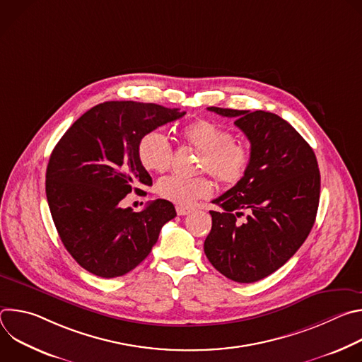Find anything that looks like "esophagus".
Masks as SVG:
<instances>
[{
  "label": "esophagus",
  "mask_w": 362,
  "mask_h": 362,
  "mask_svg": "<svg viewBox=\"0 0 362 362\" xmlns=\"http://www.w3.org/2000/svg\"><path fill=\"white\" fill-rule=\"evenodd\" d=\"M176 212L179 216H185V215H189L192 211L189 208H180V206H177L176 208Z\"/></svg>",
  "instance_id": "obj_1"
}]
</instances>
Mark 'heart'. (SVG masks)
<instances>
[{"mask_svg":"<svg viewBox=\"0 0 362 362\" xmlns=\"http://www.w3.org/2000/svg\"><path fill=\"white\" fill-rule=\"evenodd\" d=\"M180 137L202 153L199 170L211 173L221 185L235 186L247 173L250 165L249 147L232 139V133L211 120H196L180 130ZM141 166L154 173H163L170 168L173 148L168 137L159 130L141 136L137 144ZM212 182L206 176L179 177L170 176L159 182V194L180 208H189L196 200L212 193Z\"/></svg>","mask_w":362,"mask_h":362,"instance_id":"heart-1","label":"heart"}]
</instances>
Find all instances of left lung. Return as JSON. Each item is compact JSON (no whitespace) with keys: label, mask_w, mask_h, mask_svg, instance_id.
Returning <instances> with one entry per match:
<instances>
[{"label":"left lung","mask_w":362,"mask_h":362,"mask_svg":"<svg viewBox=\"0 0 362 362\" xmlns=\"http://www.w3.org/2000/svg\"><path fill=\"white\" fill-rule=\"evenodd\" d=\"M208 110L236 119L250 141V165L238 185L214 200L222 211H211L204 253L235 282L261 281L291 259L314 226L321 190L315 153L278 115ZM242 210L248 212L243 224L235 222Z\"/></svg>","instance_id":"left-lung-1"}]
</instances>
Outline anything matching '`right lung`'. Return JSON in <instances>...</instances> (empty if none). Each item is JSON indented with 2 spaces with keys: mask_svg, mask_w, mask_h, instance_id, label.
<instances>
[{
  "mask_svg": "<svg viewBox=\"0 0 362 362\" xmlns=\"http://www.w3.org/2000/svg\"><path fill=\"white\" fill-rule=\"evenodd\" d=\"M185 115L154 103L106 101L77 119L56 144L45 173L47 202L63 245L90 274L130 272L176 216L165 199L141 212L123 208V199L151 186L137 154L141 136Z\"/></svg>",
  "mask_w": 362,
  "mask_h": 362,
  "instance_id": "1",
  "label": "right lung"
}]
</instances>
